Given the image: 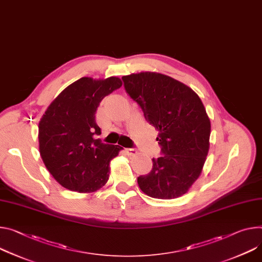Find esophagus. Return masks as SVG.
Masks as SVG:
<instances>
[{"mask_svg":"<svg viewBox=\"0 0 262 262\" xmlns=\"http://www.w3.org/2000/svg\"><path fill=\"white\" fill-rule=\"evenodd\" d=\"M125 151H126L128 155H130V156L137 154V149H136V148H125Z\"/></svg>","mask_w":262,"mask_h":262,"instance_id":"obj_1","label":"esophagus"}]
</instances>
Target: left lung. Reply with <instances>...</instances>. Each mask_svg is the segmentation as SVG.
<instances>
[{
	"mask_svg": "<svg viewBox=\"0 0 262 262\" xmlns=\"http://www.w3.org/2000/svg\"><path fill=\"white\" fill-rule=\"evenodd\" d=\"M124 89L159 132L162 156L138 185L145 194L170 200L185 194L199 179L209 150L210 120L200 97L189 86L160 73L123 76Z\"/></svg>",
	"mask_w": 262,
	"mask_h": 262,
	"instance_id": "left-lung-1",
	"label": "left lung"
}]
</instances>
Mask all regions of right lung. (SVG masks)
Instances as JSON below:
<instances>
[{
    "instance_id": "1",
    "label": "right lung",
    "mask_w": 262,
    "mask_h": 262,
    "mask_svg": "<svg viewBox=\"0 0 262 262\" xmlns=\"http://www.w3.org/2000/svg\"><path fill=\"white\" fill-rule=\"evenodd\" d=\"M122 85L118 77H82L53 100L38 124L39 154L47 169L64 188L90 193L108 180L110 163L122 149L102 143L95 114L101 100Z\"/></svg>"
}]
</instances>
